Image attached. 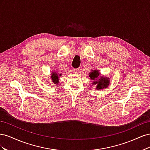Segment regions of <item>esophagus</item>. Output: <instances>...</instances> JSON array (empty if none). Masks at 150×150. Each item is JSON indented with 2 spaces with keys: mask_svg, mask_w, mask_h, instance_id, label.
Masks as SVG:
<instances>
[{
  "mask_svg": "<svg viewBox=\"0 0 150 150\" xmlns=\"http://www.w3.org/2000/svg\"><path fill=\"white\" fill-rule=\"evenodd\" d=\"M73 71L74 72V73H76V74H78L79 72V69H74Z\"/></svg>",
  "mask_w": 150,
  "mask_h": 150,
  "instance_id": "obj_1",
  "label": "esophagus"
}]
</instances>
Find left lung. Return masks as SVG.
<instances>
[{
    "mask_svg": "<svg viewBox=\"0 0 150 150\" xmlns=\"http://www.w3.org/2000/svg\"><path fill=\"white\" fill-rule=\"evenodd\" d=\"M99 74H100V73H99V71L96 69L92 70L91 72H89V78L91 80L94 81L92 83V85L96 84V89L99 91L107 88L110 83V78H106V77H100L99 79L97 81L96 79L98 78Z\"/></svg>",
    "mask_w": 150,
    "mask_h": 150,
    "instance_id": "8db88e82",
    "label": "left lung"
}]
</instances>
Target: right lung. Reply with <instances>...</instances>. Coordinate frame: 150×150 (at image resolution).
Segmentation results:
<instances>
[{
    "label": "right lung",
    "mask_w": 150,
    "mask_h": 150,
    "mask_svg": "<svg viewBox=\"0 0 150 150\" xmlns=\"http://www.w3.org/2000/svg\"><path fill=\"white\" fill-rule=\"evenodd\" d=\"M61 76V74H58L57 72H52L51 73V79L54 84L59 83V78Z\"/></svg>",
    "instance_id": "1"
}]
</instances>
